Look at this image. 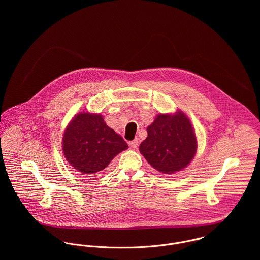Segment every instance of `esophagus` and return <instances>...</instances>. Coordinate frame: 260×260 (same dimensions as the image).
Segmentation results:
<instances>
[{
	"label": "esophagus",
	"instance_id": "34e87169",
	"mask_svg": "<svg viewBox=\"0 0 260 260\" xmlns=\"http://www.w3.org/2000/svg\"><path fill=\"white\" fill-rule=\"evenodd\" d=\"M138 145H139V141H138L137 138L130 142V147H131V148L136 149L138 147Z\"/></svg>",
	"mask_w": 260,
	"mask_h": 260
}]
</instances>
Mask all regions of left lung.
Wrapping results in <instances>:
<instances>
[{"instance_id":"obj_1","label":"left lung","mask_w":260,"mask_h":260,"mask_svg":"<svg viewBox=\"0 0 260 260\" xmlns=\"http://www.w3.org/2000/svg\"><path fill=\"white\" fill-rule=\"evenodd\" d=\"M147 138L139 146L140 153L153 168L164 174L182 170L196 153V136L182 112L157 115L147 127Z\"/></svg>"}]
</instances>
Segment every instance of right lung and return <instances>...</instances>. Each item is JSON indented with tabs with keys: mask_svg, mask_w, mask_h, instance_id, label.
I'll return each instance as SVG.
<instances>
[{
	"mask_svg": "<svg viewBox=\"0 0 260 260\" xmlns=\"http://www.w3.org/2000/svg\"><path fill=\"white\" fill-rule=\"evenodd\" d=\"M127 148L125 140L106 125L100 114L76 115L64 133V155L82 174L105 169L117 154Z\"/></svg>",
	"mask_w": 260,
	"mask_h": 260,
	"instance_id": "add662e5",
	"label": "right lung"
}]
</instances>
